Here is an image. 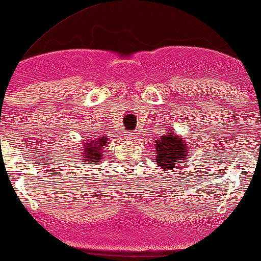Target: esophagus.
I'll list each match as a JSON object with an SVG mask.
<instances>
[{"mask_svg":"<svg viewBox=\"0 0 261 261\" xmlns=\"http://www.w3.org/2000/svg\"><path fill=\"white\" fill-rule=\"evenodd\" d=\"M134 134L133 132H128V133L124 134V138L127 139V140H132V139H134Z\"/></svg>","mask_w":261,"mask_h":261,"instance_id":"obj_1","label":"esophagus"}]
</instances>
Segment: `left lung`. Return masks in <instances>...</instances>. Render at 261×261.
<instances>
[{
  "label": "left lung",
  "instance_id": "1",
  "mask_svg": "<svg viewBox=\"0 0 261 261\" xmlns=\"http://www.w3.org/2000/svg\"><path fill=\"white\" fill-rule=\"evenodd\" d=\"M189 158V147L184 138L177 137L172 128L155 141L156 165L164 170H174L177 164Z\"/></svg>",
  "mask_w": 261,
  "mask_h": 261
}]
</instances>
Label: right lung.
I'll list each match as a JSON object with an SVG mask.
<instances>
[{
    "label": "right lung",
    "instance_id": "right-lung-1",
    "mask_svg": "<svg viewBox=\"0 0 261 261\" xmlns=\"http://www.w3.org/2000/svg\"><path fill=\"white\" fill-rule=\"evenodd\" d=\"M91 137V135H90ZM109 138L107 135H97V137H91L90 139L83 141L82 144L81 154L82 160H84L85 164H97L102 159L103 152H105V146L108 144Z\"/></svg>",
    "mask_w": 261,
    "mask_h": 261
}]
</instances>
